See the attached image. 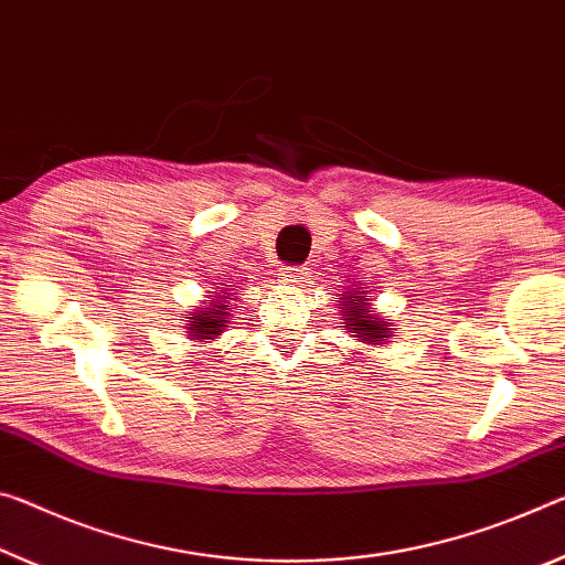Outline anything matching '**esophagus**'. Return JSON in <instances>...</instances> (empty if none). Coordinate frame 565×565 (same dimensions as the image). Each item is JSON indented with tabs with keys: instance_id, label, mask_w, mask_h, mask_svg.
<instances>
[{
	"instance_id": "1",
	"label": "esophagus",
	"mask_w": 565,
	"mask_h": 565,
	"mask_svg": "<svg viewBox=\"0 0 565 565\" xmlns=\"http://www.w3.org/2000/svg\"><path fill=\"white\" fill-rule=\"evenodd\" d=\"M307 268H299V266H286V268H281V274H279V279L284 281V284H299L301 279H307Z\"/></svg>"
}]
</instances>
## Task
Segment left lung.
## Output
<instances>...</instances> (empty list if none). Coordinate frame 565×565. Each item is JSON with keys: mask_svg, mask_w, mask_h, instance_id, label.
I'll use <instances>...</instances> for the list:
<instances>
[{"mask_svg": "<svg viewBox=\"0 0 565 565\" xmlns=\"http://www.w3.org/2000/svg\"><path fill=\"white\" fill-rule=\"evenodd\" d=\"M339 297H342V301L337 307L342 309V315H339L342 324L362 344H387L397 334L395 319H384L382 311H374V303L372 299H366L364 286L347 289Z\"/></svg>", "mask_w": 565, "mask_h": 565, "instance_id": "obj_1", "label": "left lung"}]
</instances>
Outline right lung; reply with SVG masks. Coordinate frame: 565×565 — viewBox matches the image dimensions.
Here are the masks:
<instances>
[{"instance_id": "right-lung-1", "label": "right lung", "mask_w": 565, "mask_h": 565, "mask_svg": "<svg viewBox=\"0 0 565 565\" xmlns=\"http://www.w3.org/2000/svg\"><path fill=\"white\" fill-rule=\"evenodd\" d=\"M228 286V284H223ZM213 299L203 301L205 307L193 309L191 315L185 317V334L188 339H199V342H205V339H216L223 334V329L228 327V319H231V303L228 299H234V289H226V291H211Z\"/></svg>"}]
</instances>
